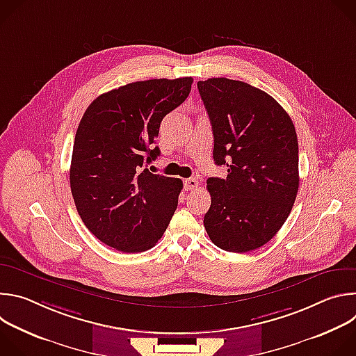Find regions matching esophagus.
<instances>
[{
    "label": "esophagus",
    "instance_id": "obj_1",
    "mask_svg": "<svg viewBox=\"0 0 356 356\" xmlns=\"http://www.w3.org/2000/svg\"><path fill=\"white\" fill-rule=\"evenodd\" d=\"M197 187H198L197 179L190 177V179H186V180H184V188H186V190H194V188H197Z\"/></svg>",
    "mask_w": 356,
    "mask_h": 356
}]
</instances>
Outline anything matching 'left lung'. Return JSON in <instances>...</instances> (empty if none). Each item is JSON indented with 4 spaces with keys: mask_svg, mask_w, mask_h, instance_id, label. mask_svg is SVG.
I'll use <instances>...</instances> for the list:
<instances>
[{
    "mask_svg": "<svg viewBox=\"0 0 356 356\" xmlns=\"http://www.w3.org/2000/svg\"><path fill=\"white\" fill-rule=\"evenodd\" d=\"M213 127L216 165L206 231L218 248L243 253L269 242L287 220L298 190V143L291 118L268 92L239 80L197 83Z\"/></svg>",
    "mask_w": 356,
    "mask_h": 356,
    "instance_id": "1",
    "label": "left lung"
}]
</instances>
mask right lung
Returning a JSON list of instances; mask_svg holds the SVG:
<instances>
[{"label": "right lung", "mask_w": 356, "mask_h": 356, "mask_svg": "<svg viewBox=\"0 0 356 356\" xmlns=\"http://www.w3.org/2000/svg\"><path fill=\"white\" fill-rule=\"evenodd\" d=\"M191 77L135 81L98 95L86 110L73 145L70 188L79 216L106 245L127 253L155 246L183 188L180 179L143 169L162 120L187 98Z\"/></svg>", "instance_id": "add662e5"}]
</instances>
